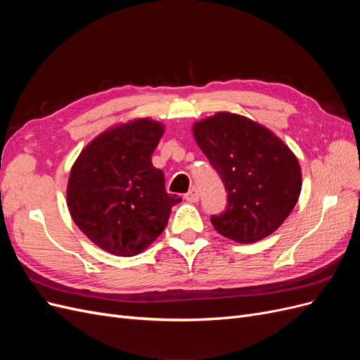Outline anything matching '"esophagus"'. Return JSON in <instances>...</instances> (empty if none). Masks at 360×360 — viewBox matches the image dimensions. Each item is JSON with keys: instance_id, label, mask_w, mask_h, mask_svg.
<instances>
[{"instance_id": "1", "label": "esophagus", "mask_w": 360, "mask_h": 360, "mask_svg": "<svg viewBox=\"0 0 360 360\" xmlns=\"http://www.w3.org/2000/svg\"><path fill=\"white\" fill-rule=\"evenodd\" d=\"M184 200L189 202H197L200 200V192L197 188H192L186 195H184Z\"/></svg>"}]
</instances>
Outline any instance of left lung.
Wrapping results in <instances>:
<instances>
[{"mask_svg":"<svg viewBox=\"0 0 360 360\" xmlns=\"http://www.w3.org/2000/svg\"><path fill=\"white\" fill-rule=\"evenodd\" d=\"M198 147L226 189L214 230L238 243L261 240L284 224L302 191L297 158L271 130L248 117L217 112L197 122Z\"/></svg>","mask_w":360,"mask_h":360,"instance_id":"8db88e82","label":"left lung"}]
</instances>
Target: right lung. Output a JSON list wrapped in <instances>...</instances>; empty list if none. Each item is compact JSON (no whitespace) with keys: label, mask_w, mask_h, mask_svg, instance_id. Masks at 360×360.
<instances>
[{"label":"right lung","mask_w":360,"mask_h":360,"mask_svg":"<svg viewBox=\"0 0 360 360\" xmlns=\"http://www.w3.org/2000/svg\"><path fill=\"white\" fill-rule=\"evenodd\" d=\"M165 132L162 123L136 118L96 136L70 169L68 207L72 219L106 252L134 257L165 230L171 207L163 172L151 155Z\"/></svg>","instance_id":"obj_1"}]
</instances>
